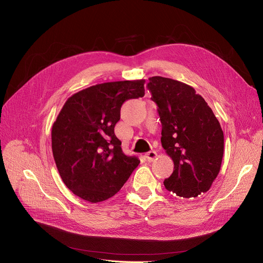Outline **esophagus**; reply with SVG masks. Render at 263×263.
Instances as JSON below:
<instances>
[{
  "instance_id": "obj_1",
  "label": "esophagus",
  "mask_w": 263,
  "mask_h": 263,
  "mask_svg": "<svg viewBox=\"0 0 263 263\" xmlns=\"http://www.w3.org/2000/svg\"><path fill=\"white\" fill-rule=\"evenodd\" d=\"M145 157H146L148 162H153L157 158V153H156L155 150H151V151H149V153H147L145 155Z\"/></svg>"
}]
</instances>
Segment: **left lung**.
Masks as SVG:
<instances>
[{
	"label": "left lung",
	"mask_w": 263,
	"mask_h": 263,
	"mask_svg": "<svg viewBox=\"0 0 263 263\" xmlns=\"http://www.w3.org/2000/svg\"><path fill=\"white\" fill-rule=\"evenodd\" d=\"M147 88L158 105L162 146L174 161L164 185L177 196L197 197L209 191L222 165L220 124L202 97L182 82L153 77Z\"/></svg>",
	"instance_id": "obj_1"
}]
</instances>
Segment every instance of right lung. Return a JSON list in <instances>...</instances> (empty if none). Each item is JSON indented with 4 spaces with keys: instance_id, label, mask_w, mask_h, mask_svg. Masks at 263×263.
<instances>
[{
    "instance_id": "add662e5",
    "label": "right lung",
    "mask_w": 263,
    "mask_h": 263,
    "mask_svg": "<svg viewBox=\"0 0 263 263\" xmlns=\"http://www.w3.org/2000/svg\"><path fill=\"white\" fill-rule=\"evenodd\" d=\"M145 80L97 84L69 98L53 123L52 151L74 195L89 202L114 196L140 164L122 153L114 128L124 101L145 95Z\"/></svg>"
}]
</instances>
